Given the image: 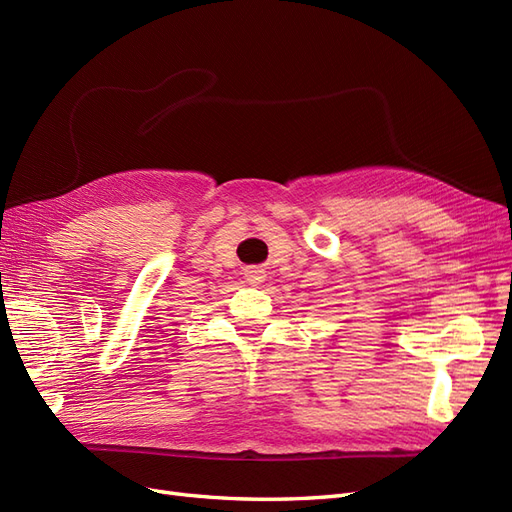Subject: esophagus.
<instances>
[{
  "label": "esophagus",
  "instance_id": "34e87169",
  "mask_svg": "<svg viewBox=\"0 0 512 512\" xmlns=\"http://www.w3.org/2000/svg\"><path fill=\"white\" fill-rule=\"evenodd\" d=\"M245 277H247V282H250V284H260L262 280H265V275H262V271H247Z\"/></svg>",
  "mask_w": 512,
  "mask_h": 512
}]
</instances>
